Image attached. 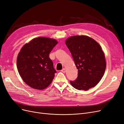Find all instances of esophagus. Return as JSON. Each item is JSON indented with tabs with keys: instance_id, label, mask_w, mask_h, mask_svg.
Instances as JSON below:
<instances>
[{
	"instance_id": "34e87169",
	"label": "esophagus",
	"mask_w": 124,
	"mask_h": 124,
	"mask_svg": "<svg viewBox=\"0 0 124 124\" xmlns=\"http://www.w3.org/2000/svg\"><path fill=\"white\" fill-rule=\"evenodd\" d=\"M61 71H62V73H64L65 72V69H64V68H63V69L61 70Z\"/></svg>"
}]
</instances>
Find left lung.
Instances as JSON below:
<instances>
[{"mask_svg": "<svg viewBox=\"0 0 124 124\" xmlns=\"http://www.w3.org/2000/svg\"><path fill=\"white\" fill-rule=\"evenodd\" d=\"M65 44L78 69L77 79L70 81L78 90L87 91L96 85L104 75L106 62L105 54L99 44L85 35L73 36Z\"/></svg>", "mask_w": 124, "mask_h": 124, "instance_id": "8db88e82", "label": "left lung"}]
</instances>
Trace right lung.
<instances>
[{"label":"right lung","mask_w":124,"mask_h":124,"mask_svg":"<svg viewBox=\"0 0 124 124\" xmlns=\"http://www.w3.org/2000/svg\"><path fill=\"white\" fill-rule=\"evenodd\" d=\"M58 42L54 39L39 37L26 44L17 59L18 73L27 85L43 90L51 83L57 73L49 54Z\"/></svg>","instance_id":"add662e5"}]
</instances>
